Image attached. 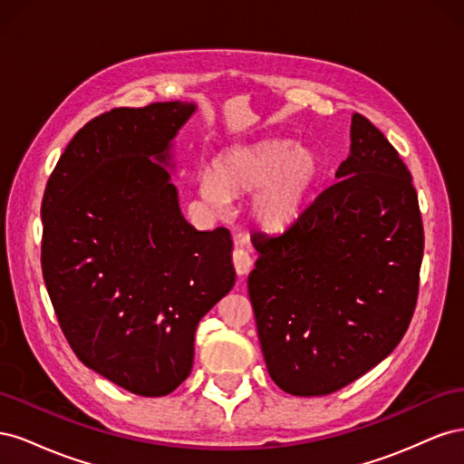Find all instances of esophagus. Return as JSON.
Instances as JSON below:
<instances>
[{
	"label": "esophagus",
	"mask_w": 464,
	"mask_h": 464,
	"mask_svg": "<svg viewBox=\"0 0 464 464\" xmlns=\"http://www.w3.org/2000/svg\"><path fill=\"white\" fill-rule=\"evenodd\" d=\"M232 261H234V269L240 276H246L251 266H254V257H251L249 251H246L244 247H236L232 254Z\"/></svg>",
	"instance_id": "34e87169"
}]
</instances>
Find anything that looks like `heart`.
Returning a JSON list of instances; mask_svg holds the SVG:
<instances>
[{
  "instance_id": "b5f03b06",
  "label": "heart",
  "mask_w": 464,
  "mask_h": 464,
  "mask_svg": "<svg viewBox=\"0 0 464 464\" xmlns=\"http://www.w3.org/2000/svg\"><path fill=\"white\" fill-rule=\"evenodd\" d=\"M317 176L312 149L276 139L218 154L213 170L199 172L198 193L208 208L224 210L230 198L254 191L247 207L251 220L266 232H283L304 215Z\"/></svg>"
}]
</instances>
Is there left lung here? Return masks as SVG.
I'll return each instance as SVG.
<instances>
[{
  "mask_svg": "<svg viewBox=\"0 0 464 464\" xmlns=\"http://www.w3.org/2000/svg\"><path fill=\"white\" fill-rule=\"evenodd\" d=\"M334 179L283 234L251 237L263 358L296 397L329 395L385 360L418 298L424 228L412 176L362 114Z\"/></svg>",
  "mask_w": 464,
  "mask_h": 464,
  "instance_id": "left-lung-1",
  "label": "left lung"
}]
</instances>
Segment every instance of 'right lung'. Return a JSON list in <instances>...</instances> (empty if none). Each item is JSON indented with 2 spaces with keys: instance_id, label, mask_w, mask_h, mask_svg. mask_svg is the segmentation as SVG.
<instances>
[{
  "instance_id": "obj_1",
  "label": "right lung",
  "mask_w": 464,
  "mask_h": 464,
  "mask_svg": "<svg viewBox=\"0 0 464 464\" xmlns=\"http://www.w3.org/2000/svg\"><path fill=\"white\" fill-rule=\"evenodd\" d=\"M195 110L154 102L91 120L42 199V275L67 343L141 397L189 375L195 329L236 283L230 232L195 230L166 168Z\"/></svg>"
}]
</instances>
